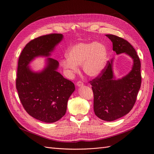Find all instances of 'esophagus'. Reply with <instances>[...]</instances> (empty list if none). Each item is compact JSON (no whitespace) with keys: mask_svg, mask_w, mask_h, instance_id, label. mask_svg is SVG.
I'll return each instance as SVG.
<instances>
[{"mask_svg":"<svg viewBox=\"0 0 154 154\" xmlns=\"http://www.w3.org/2000/svg\"><path fill=\"white\" fill-rule=\"evenodd\" d=\"M76 85H77V86H79V87H80V86H83V82H82L81 81H79V82H77Z\"/></svg>","mask_w":154,"mask_h":154,"instance_id":"esophagus-1","label":"esophagus"}]
</instances>
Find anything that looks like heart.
<instances>
[{"label": "heart", "mask_w": 154, "mask_h": 154, "mask_svg": "<svg viewBox=\"0 0 154 154\" xmlns=\"http://www.w3.org/2000/svg\"><path fill=\"white\" fill-rule=\"evenodd\" d=\"M108 61L106 46L100 42H79L71 46L66 57L60 60V65L70 75L77 72L82 65L83 72L90 77L99 75Z\"/></svg>", "instance_id": "b5f03b06"}]
</instances>
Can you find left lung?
<instances>
[{
  "label": "left lung",
  "mask_w": 154,
  "mask_h": 154,
  "mask_svg": "<svg viewBox=\"0 0 154 154\" xmlns=\"http://www.w3.org/2000/svg\"><path fill=\"white\" fill-rule=\"evenodd\" d=\"M112 42L117 55L125 53L133 60L131 71L116 79L113 71L114 59L108 62L104 70L90 82L94 93V111L99 119L112 122L128 114L132 109L141 86V63L133 46L126 40L106 34Z\"/></svg>",
  "instance_id": "1"
}]
</instances>
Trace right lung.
Listing matches in <instances>:
<instances>
[{
	"label": "right lung",
	"mask_w": 154,
	"mask_h": 154,
	"mask_svg": "<svg viewBox=\"0 0 154 154\" xmlns=\"http://www.w3.org/2000/svg\"><path fill=\"white\" fill-rule=\"evenodd\" d=\"M62 34H51L30 41L19 59L16 89L21 103L33 118L54 123L65 116L68 101L75 91L74 84L57 71L59 63L49 57L63 40ZM45 57L44 69L33 71L29 65L35 58Z\"/></svg>",
	"instance_id": "1"
}]
</instances>
